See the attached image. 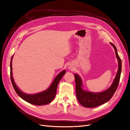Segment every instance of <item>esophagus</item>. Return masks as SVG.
<instances>
[{"label":"esophagus","mask_w":130,"mask_h":130,"mask_svg":"<svg viewBox=\"0 0 130 130\" xmlns=\"http://www.w3.org/2000/svg\"><path fill=\"white\" fill-rule=\"evenodd\" d=\"M68 69H71V70H72V69H74V66H73V64H69L68 65Z\"/></svg>","instance_id":"34e87169"}]
</instances>
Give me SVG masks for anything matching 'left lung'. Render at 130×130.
<instances>
[{
  "instance_id": "8db88e82",
  "label": "left lung",
  "mask_w": 130,
  "mask_h": 130,
  "mask_svg": "<svg viewBox=\"0 0 130 130\" xmlns=\"http://www.w3.org/2000/svg\"><path fill=\"white\" fill-rule=\"evenodd\" d=\"M110 44L113 46L115 50L116 57L118 61L119 67L116 77L109 88L103 92L99 93L86 91L82 88V82L80 77L76 74H74L77 99L80 104L85 107L93 108L107 103L111 99L118 86L121 72V60L118 54L116 46L112 43H110Z\"/></svg>"
}]
</instances>
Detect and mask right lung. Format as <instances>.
Wrapping results in <instances>:
<instances>
[{"instance_id": "right-lung-1", "label": "right lung", "mask_w": 130, "mask_h": 130, "mask_svg": "<svg viewBox=\"0 0 130 130\" xmlns=\"http://www.w3.org/2000/svg\"><path fill=\"white\" fill-rule=\"evenodd\" d=\"M13 56V55L11 57L10 62L11 80L14 89L18 96H20L22 99L26 101L27 103L35 105H44L49 104L50 102H52L54 100V98L55 97L57 85L63 76L65 74L66 72V70H63L61 73H59L56 77L55 78L54 80L50 87L44 91L35 94H26L22 92L18 88L13 80V78L12 77V61Z\"/></svg>"}]
</instances>
